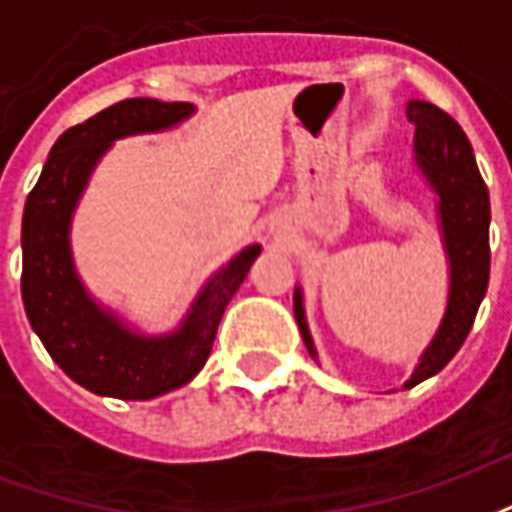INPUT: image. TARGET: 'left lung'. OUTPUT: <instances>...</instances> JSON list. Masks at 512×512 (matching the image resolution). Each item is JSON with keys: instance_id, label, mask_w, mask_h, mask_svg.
Masks as SVG:
<instances>
[{"instance_id": "left-lung-1", "label": "left lung", "mask_w": 512, "mask_h": 512, "mask_svg": "<svg viewBox=\"0 0 512 512\" xmlns=\"http://www.w3.org/2000/svg\"><path fill=\"white\" fill-rule=\"evenodd\" d=\"M406 115L417 126L414 161L430 189L439 194L441 238L450 257L447 310L430 345L419 356V365L403 384L411 389L419 381L436 376L458 354V348L472 329L474 315L488 290V271H491V246H488L491 202L463 128L447 112H441L439 106L428 101H411L406 106ZM293 315L310 356H318L304 315L301 288L293 293Z\"/></svg>"}]
</instances>
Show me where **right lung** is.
<instances>
[{"mask_svg": "<svg viewBox=\"0 0 512 512\" xmlns=\"http://www.w3.org/2000/svg\"><path fill=\"white\" fill-rule=\"evenodd\" d=\"M194 115L186 101L128 98L109 106L54 142L21 222V299L29 326L51 359L95 395L150 400L189 384L211 356L224 307L249 274L260 246L219 268L175 332L147 337L104 310L87 293L71 255V219L90 172L115 139L178 126Z\"/></svg>", "mask_w": 512, "mask_h": 512, "instance_id": "add662e5", "label": "right lung"}]
</instances>
